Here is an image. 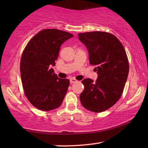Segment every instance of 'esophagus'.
Here are the masks:
<instances>
[{
	"instance_id": "1",
	"label": "esophagus",
	"mask_w": 148,
	"mask_h": 148,
	"mask_svg": "<svg viewBox=\"0 0 148 148\" xmlns=\"http://www.w3.org/2000/svg\"><path fill=\"white\" fill-rule=\"evenodd\" d=\"M77 81V79H75V78H71L70 79V83L71 84H74V83H76Z\"/></svg>"
}]
</instances>
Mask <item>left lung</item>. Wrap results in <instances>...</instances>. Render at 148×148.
<instances>
[{"instance_id":"8db88e82","label":"left lung","mask_w":148,"mask_h":148,"mask_svg":"<svg viewBox=\"0 0 148 148\" xmlns=\"http://www.w3.org/2000/svg\"><path fill=\"white\" fill-rule=\"evenodd\" d=\"M79 39L88 50L90 63L96 66V81L85 79L80 94L83 106L94 112L110 108L121 98L129 74V60L123 44L108 32L78 34Z\"/></svg>"}]
</instances>
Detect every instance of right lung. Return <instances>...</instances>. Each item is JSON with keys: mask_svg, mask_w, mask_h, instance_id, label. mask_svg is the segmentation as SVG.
<instances>
[{"mask_svg": "<svg viewBox=\"0 0 148 148\" xmlns=\"http://www.w3.org/2000/svg\"><path fill=\"white\" fill-rule=\"evenodd\" d=\"M71 34L56 29H46L28 42L22 53L20 72L25 96L36 108L52 110L61 105L69 86V80L59 79L55 65L60 47Z\"/></svg>", "mask_w": 148, "mask_h": 148, "instance_id": "1", "label": "right lung"}]
</instances>
